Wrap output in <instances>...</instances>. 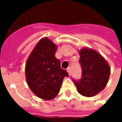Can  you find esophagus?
<instances>
[{
	"instance_id": "1",
	"label": "esophagus",
	"mask_w": 122,
	"mask_h": 122,
	"mask_svg": "<svg viewBox=\"0 0 122 122\" xmlns=\"http://www.w3.org/2000/svg\"><path fill=\"white\" fill-rule=\"evenodd\" d=\"M67 71H68V75L71 76V70L70 68H68L67 69Z\"/></svg>"
}]
</instances>
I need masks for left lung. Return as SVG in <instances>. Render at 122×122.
Segmentation results:
<instances>
[{
    "mask_svg": "<svg viewBox=\"0 0 122 122\" xmlns=\"http://www.w3.org/2000/svg\"><path fill=\"white\" fill-rule=\"evenodd\" d=\"M79 51L82 78L73 80L78 92L85 97H93L107 85L110 75V67L106 60L96 51L83 48Z\"/></svg>",
    "mask_w": 122,
    "mask_h": 122,
    "instance_id": "obj_1",
    "label": "left lung"
}]
</instances>
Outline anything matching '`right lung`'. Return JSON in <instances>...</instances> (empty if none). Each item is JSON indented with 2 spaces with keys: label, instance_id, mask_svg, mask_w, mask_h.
<instances>
[{
  "label": "right lung",
  "instance_id": "obj_1",
  "mask_svg": "<svg viewBox=\"0 0 122 122\" xmlns=\"http://www.w3.org/2000/svg\"><path fill=\"white\" fill-rule=\"evenodd\" d=\"M56 45L47 37L42 38L31 52L25 64V77L32 92L49 100L59 94L64 77L68 73L61 68L55 57Z\"/></svg>",
  "mask_w": 122,
  "mask_h": 122
}]
</instances>
